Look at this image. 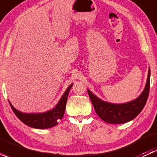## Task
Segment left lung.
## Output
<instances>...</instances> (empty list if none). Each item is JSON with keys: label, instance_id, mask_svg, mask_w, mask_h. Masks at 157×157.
<instances>
[{"label": "left lung", "instance_id": "8db88e82", "mask_svg": "<svg viewBox=\"0 0 157 157\" xmlns=\"http://www.w3.org/2000/svg\"><path fill=\"white\" fill-rule=\"evenodd\" d=\"M150 69L149 68L144 90L141 94L131 102L122 104H114L105 102L87 90L89 96L98 116L109 124H123L137 116L146 104L150 91Z\"/></svg>", "mask_w": 157, "mask_h": 157}]
</instances>
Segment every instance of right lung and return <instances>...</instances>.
<instances>
[{"label":"right lung","mask_w":157,"mask_h":157,"mask_svg":"<svg viewBox=\"0 0 157 157\" xmlns=\"http://www.w3.org/2000/svg\"><path fill=\"white\" fill-rule=\"evenodd\" d=\"M72 86L73 83H71L67 87L55 108L42 113H23L14 108L10 102L9 103L17 118L26 125L38 129L52 128L57 125L58 124V121L64 116L67 96Z\"/></svg>","instance_id":"add662e5"}]
</instances>
